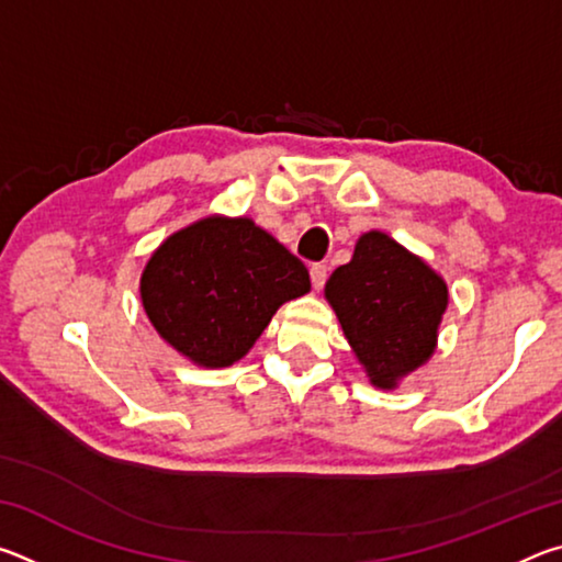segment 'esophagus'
<instances>
[{"label": "esophagus", "mask_w": 562, "mask_h": 562, "mask_svg": "<svg viewBox=\"0 0 562 562\" xmlns=\"http://www.w3.org/2000/svg\"><path fill=\"white\" fill-rule=\"evenodd\" d=\"M310 278H312V288L322 290V284H325V280H327V265H322V262L312 265V268H310Z\"/></svg>", "instance_id": "1"}]
</instances>
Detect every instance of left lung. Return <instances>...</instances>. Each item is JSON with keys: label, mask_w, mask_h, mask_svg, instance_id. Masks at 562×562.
Listing matches in <instances>:
<instances>
[{"label": "left lung", "mask_w": 562, "mask_h": 562, "mask_svg": "<svg viewBox=\"0 0 562 562\" xmlns=\"http://www.w3.org/2000/svg\"><path fill=\"white\" fill-rule=\"evenodd\" d=\"M325 300L369 382L392 392L434 357L449 288L424 258L369 231L329 274Z\"/></svg>", "instance_id": "1"}]
</instances>
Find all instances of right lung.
I'll return each mask as SVG.
<instances>
[{"label":"right lung","instance_id":"obj_1","mask_svg":"<svg viewBox=\"0 0 562 562\" xmlns=\"http://www.w3.org/2000/svg\"><path fill=\"white\" fill-rule=\"evenodd\" d=\"M310 272L252 217L205 215L160 243L140 272L150 325L195 367L240 361Z\"/></svg>","mask_w":562,"mask_h":562}]
</instances>
